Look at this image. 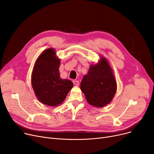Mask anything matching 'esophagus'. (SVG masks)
Segmentation results:
<instances>
[{"mask_svg": "<svg viewBox=\"0 0 154 154\" xmlns=\"http://www.w3.org/2000/svg\"><path fill=\"white\" fill-rule=\"evenodd\" d=\"M73 84H74L75 85H77V86H78V85H79V82L78 81V80H73Z\"/></svg>", "mask_w": 154, "mask_h": 154, "instance_id": "34e87169", "label": "esophagus"}]
</instances>
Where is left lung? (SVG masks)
<instances>
[{"label": "left lung", "mask_w": 154, "mask_h": 154, "mask_svg": "<svg viewBox=\"0 0 154 154\" xmlns=\"http://www.w3.org/2000/svg\"><path fill=\"white\" fill-rule=\"evenodd\" d=\"M80 88L86 100L92 106L102 107L109 103L117 90L116 80L107 61L92 65L88 74L84 76Z\"/></svg>", "instance_id": "left-lung-1"}]
</instances>
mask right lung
<instances>
[{
  "instance_id": "add662e5",
  "label": "right lung",
  "mask_w": 154,
  "mask_h": 154,
  "mask_svg": "<svg viewBox=\"0 0 154 154\" xmlns=\"http://www.w3.org/2000/svg\"><path fill=\"white\" fill-rule=\"evenodd\" d=\"M59 66L55 51L49 48L38 57L32 72V87L38 99L47 106L61 103L73 87L70 80L60 77Z\"/></svg>"
}]
</instances>
